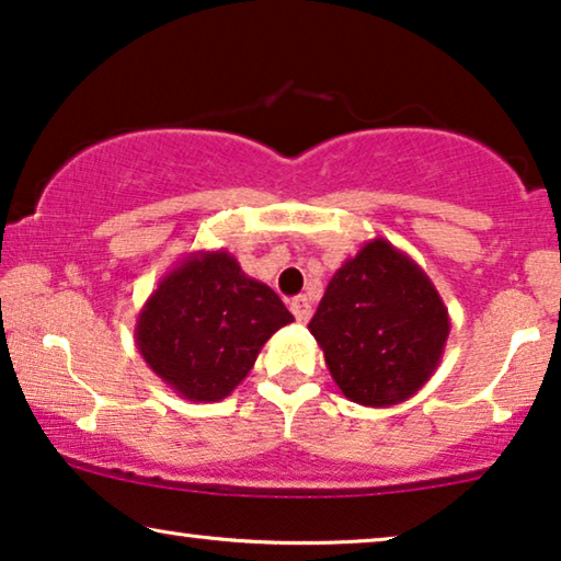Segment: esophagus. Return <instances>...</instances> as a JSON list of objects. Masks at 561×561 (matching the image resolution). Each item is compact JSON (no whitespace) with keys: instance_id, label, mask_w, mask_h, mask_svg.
Listing matches in <instances>:
<instances>
[{"instance_id":"1","label":"esophagus","mask_w":561,"mask_h":561,"mask_svg":"<svg viewBox=\"0 0 561 561\" xmlns=\"http://www.w3.org/2000/svg\"><path fill=\"white\" fill-rule=\"evenodd\" d=\"M289 310H293V316L297 318V323H308L310 316H312V305L308 297H295V300H289Z\"/></svg>"}]
</instances>
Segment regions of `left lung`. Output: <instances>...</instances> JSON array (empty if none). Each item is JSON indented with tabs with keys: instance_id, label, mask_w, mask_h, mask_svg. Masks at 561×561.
I'll use <instances>...</instances> for the list:
<instances>
[{
	"instance_id": "1",
	"label": "left lung",
	"mask_w": 561,
	"mask_h": 561,
	"mask_svg": "<svg viewBox=\"0 0 561 561\" xmlns=\"http://www.w3.org/2000/svg\"><path fill=\"white\" fill-rule=\"evenodd\" d=\"M308 328L351 402L390 408L433 377L451 320L428 274L390 241L371 238L328 282Z\"/></svg>"
}]
</instances>
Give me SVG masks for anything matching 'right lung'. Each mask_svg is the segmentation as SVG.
I'll return each instance as SVG.
<instances>
[{"mask_svg": "<svg viewBox=\"0 0 561 561\" xmlns=\"http://www.w3.org/2000/svg\"><path fill=\"white\" fill-rule=\"evenodd\" d=\"M293 312L228 251H194L159 282L136 320V346L179 398L218 402Z\"/></svg>", "mask_w": 561, "mask_h": 561, "instance_id": "obj_1", "label": "right lung"}]
</instances>
